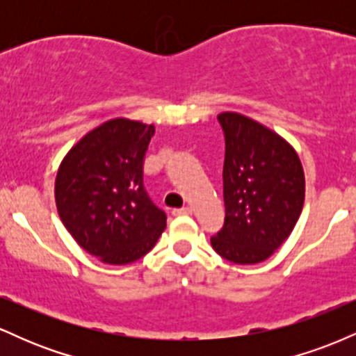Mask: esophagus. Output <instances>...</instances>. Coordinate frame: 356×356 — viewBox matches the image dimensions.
Returning a JSON list of instances; mask_svg holds the SVG:
<instances>
[{"label":"esophagus","instance_id":"obj_1","mask_svg":"<svg viewBox=\"0 0 356 356\" xmlns=\"http://www.w3.org/2000/svg\"><path fill=\"white\" fill-rule=\"evenodd\" d=\"M172 214L174 216H191L192 214V207L186 206V207H181V209H174Z\"/></svg>","mask_w":356,"mask_h":356}]
</instances>
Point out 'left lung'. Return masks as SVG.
Masks as SVG:
<instances>
[{
	"mask_svg": "<svg viewBox=\"0 0 356 356\" xmlns=\"http://www.w3.org/2000/svg\"><path fill=\"white\" fill-rule=\"evenodd\" d=\"M218 120L226 138L224 226L212 249L236 264L266 261L295 229L305 204V170L280 134L238 112Z\"/></svg>",
	"mask_w": 356,
	"mask_h": 356,
	"instance_id": "1",
	"label": "left lung"
}]
</instances>
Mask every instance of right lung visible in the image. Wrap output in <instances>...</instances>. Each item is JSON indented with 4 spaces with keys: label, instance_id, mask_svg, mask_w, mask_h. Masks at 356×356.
<instances>
[{
    "label": "right lung",
    "instance_id": "right-lung-1",
    "mask_svg": "<svg viewBox=\"0 0 356 356\" xmlns=\"http://www.w3.org/2000/svg\"><path fill=\"white\" fill-rule=\"evenodd\" d=\"M154 125L112 118L68 150L55 179L58 216L88 254L113 266L145 256L167 226L144 189Z\"/></svg>",
    "mask_w": 356,
    "mask_h": 356
}]
</instances>
